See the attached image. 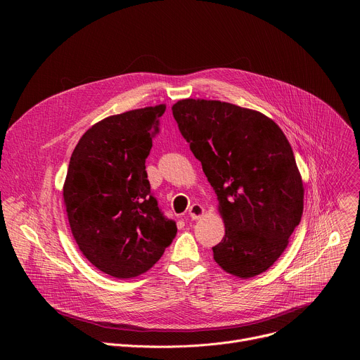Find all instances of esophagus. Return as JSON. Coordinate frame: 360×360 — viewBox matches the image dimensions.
Listing matches in <instances>:
<instances>
[{
  "label": "esophagus",
  "instance_id": "obj_1",
  "mask_svg": "<svg viewBox=\"0 0 360 360\" xmlns=\"http://www.w3.org/2000/svg\"><path fill=\"white\" fill-rule=\"evenodd\" d=\"M203 214H205V210H203L202 205H199V203H193L192 207L189 208V211H188V215L192 219H199Z\"/></svg>",
  "mask_w": 360,
  "mask_h": 360
}]
</instances>
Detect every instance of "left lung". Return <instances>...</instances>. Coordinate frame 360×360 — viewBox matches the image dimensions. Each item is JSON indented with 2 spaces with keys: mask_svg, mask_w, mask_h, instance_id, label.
<instances>
[{
  "mask_svg": "<svg viewBox=\"0 0 360 360\" xmlns=\"http://www.w3.org/2000/svg\"><path fill=\"white\" fill-rule=\"evenodd\" d=\"M172 114L218 195L224 239L215 262L248 279L283 253L303 214V182L282 129L266 115L212 99H181Z\"/></svg>",
  "mask_w": 360,
  "mask_h": 360,
  "instance_id": "8db88e82",
  "label": "left lung"
}]
</instances>
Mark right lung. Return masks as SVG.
<instances>
[{
	"label": "right lung",
	"instance_id": "right-lung-1",
	"mask_svg": "<svg viewBox=\"0 0 360 360\" xmlns=\"http://www.w3.org/2000/svg\"><path fill=\"white\" fill-rule=\"evenodd\" d=\"M165 108L132 110L96 122L70 160L63 196L72 236L95 268L118 279L149 271L176 235L145 171Z\"/></svg>",
	"mask_w": 360,
	"mask_h": 360
}]
</instances>
